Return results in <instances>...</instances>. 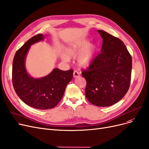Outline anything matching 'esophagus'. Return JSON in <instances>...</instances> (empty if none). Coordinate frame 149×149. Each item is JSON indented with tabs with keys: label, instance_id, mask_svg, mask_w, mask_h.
<instances>
[{
	"label": "esophagus",
	"instance_id": "34e87169",
	"mask_svg": "<svg viewBox=\"0 0 149 149\" xmlns=\"http://www.w3.org/2000/svg\"><path fill=\"white\" fill-rule=\"evenodd\" d=\"M73 75H74V77H75V78L78 77L80 76V74H79L77 70H74V71Z\"/></svg>",
	"mask_w": 149,
	"mask_h": 149
}]
</instances>
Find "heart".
<instances>
[{
	"mask_svg": "<svg viewBox=\"0 0 149 149\" xmlns=\"http://www.w3.org/2000/svg\"><path fill=\"white\" fill-rule=\"evenodd\" d=\"M97 52V46L90 44L88 39H81L69 45L62 53V59L65 62L70 61V57H77V64L81 68H88L94 62Z\"/></svg>",
	"mask_w": 149,
	"mask_h": 149,
	"instance_id": "obj_1",
	"label": "heart"
}]
</instances>
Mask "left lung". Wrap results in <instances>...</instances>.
<instances>
[{"label":"left lung","mask_w":149,"mask_h":149,"mask_svg":"<svg viewBox=\"0 0 149 149\" xmlns=\"http://www.w3.org/2000/svg\"><path fill=\"white\" fill-rule=\"evenodd\" d=\"M103 39L101 52L93 64L83 70L87 81L85 96L97 107H109L126 94L131 77L132 57L119 38L97 30Z\"/></svg>","instance_id":"8db88e82"}]
</instances>
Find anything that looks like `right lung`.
I'll use <instances>...</instances> for the list:
<instances>
[{
	"label": "right lung",
	"mask_w": 149,
	"mask_h": 149,
	"mask_svg": "<svg viewBox=\"0 0 149 149\" xmlns=\"http://www.w3.org/2000/svg\"><path fill=\"white\" fill-rule=\"evenodd\" d=\"M45 35H37L28 40L14 56L12 82L16 93L28 106L39 109L55 107L63 97L66 86L73 78L74 70L55 68L41 78H34L28 73L25 60L30 46L42 41Z\"/></svg>",
	"instance_id": "1"
}]
</instances>
